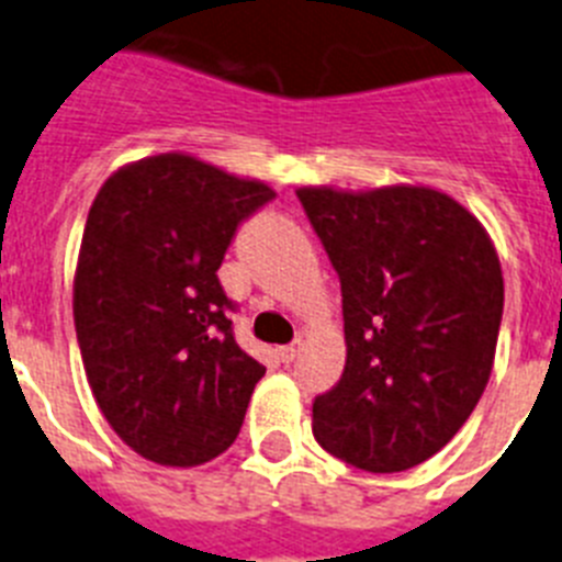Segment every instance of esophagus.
Instances as JSON below:
<instances>
[{"mask_svg": "<svg viewBox=\"0 0 562 562\" xmlns=\"http://www.w3.org/2000/svg\"><path fill=\"white\" fill-rule=\"evenodd\" d=\"M300 350H302V341L296 339V341H291V345H285V348H280V359L282 362H294L296 356H300Z\"/></svg>", "mask_w": 562, "mask_h": 562, "instance_id": "34e87169", "label": "esophagus"}]
</instances>
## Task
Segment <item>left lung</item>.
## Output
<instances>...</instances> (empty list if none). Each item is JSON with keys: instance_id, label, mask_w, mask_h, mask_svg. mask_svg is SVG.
Returning a JSON list of instances; mask_svg holds the SVG:
<instances>
[{"instance_id": "8db88e82", "label": "left lung", "mask_w": 562, "mask_h": 562, "mask_svg": "<svg viewBox=\"0 0 562 562\" xmlns=\"http://www.w3.org/2000/svg\"><path fill=\"white\" fill-rule=\"evenodd\" d=\"M341 282L348 359L314 398L316 441L364 472L436 456L495 362L504 274L486 228L429 187L296 189Z\"/></svg>"}]
</instances>
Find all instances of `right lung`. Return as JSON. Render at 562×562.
Listing matches in <instances>:
<instances>
[{"label": "right lung", "mask_w": 562, "mask_h": 562, "mask_svg": "<svg viewBox=\"0 0 562 562\" xmlns=\"http://www.w3.org/2000/svg\"><path fill=\"white\" fill-rule=\"evenodd\" d=\"M274 189L183 153L112 172L87 214L72 319L87 382L126 447L198 467L234 443L266 368L234 341L217 280Z\"/></svg>", "instance_id": "1"}]
</instances>
